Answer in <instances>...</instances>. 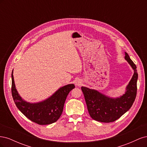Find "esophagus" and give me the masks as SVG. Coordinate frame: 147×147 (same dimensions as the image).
<instances>
[{"label":"esophagus","instance_id":"esophagus-1","mask_svg":"<svg viewBox=\"0 0 147 147\" xmlns=\"http://www.w3.org/2000/svg\"><path fill=\"white\" fill-rule=\"evenodd\" d=\"M75 85L77 86H80L82 85V82L80 80H78L75 82Z\"/></svg>","mask_w":147,"mask_h":147}]
</instances>
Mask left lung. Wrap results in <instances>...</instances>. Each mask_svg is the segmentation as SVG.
I'll use <instances>...</instances> for the list:
<instances>
[{"label": "left lung", "instance_id": "1", "mask_svg": "<svg viewBox=\"0 0 147 147\" xmlns=\"http://www.w3.org/2000/svg\"><path fill=\"white\" fill-rule=\"evenodd\" d=\"M125 59L134 70V75L126 87V92L119 98L113 99L94 90L82 87L88 112L97 121L110 123L116 121L130 109L137 94L138 74L137 67L125 53Z\"/></svg>", "mask_w": 147, "mask_h": 147}]
</instances>
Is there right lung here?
I'll return each mask as SVG.
<instances>
[{"label": "right lung", "mask_w": 147, "mask_h": 147, "mask_svg": "<svg viewBox=\"0 0 147 147\" xmlns=\"http://www.w3.org/2000/svg\"><path fill=\"white\" fill-rule=\"evenodd\" d=\"M11 94L15 103L21 112L31 121L40 125H46L56 122L63 113L65 99L69 92L75 88L70 84L59 89L47 100L31 104L24 101L18 93L11 74Z\"/></svg>", "instance_id": "add662e5"}]
</instances>
